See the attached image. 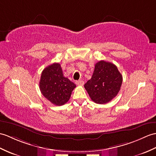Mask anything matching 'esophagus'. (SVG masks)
Returning a JSON list of instances; mask_svg holds the SVG:
<instances>
[{
    "label": "esophagus",
    "mask_w": 156,
    "mask_h": 156,
    "mask_svg": "<svg viewBox=\"0 0 156 156\" xmlns=\"http://www.w3.org/2000/svg\"><path fill=\"white\" fill-rule=\"evenodd\" d=\"M76 84L78 86H83L84 84V82L82 80H79L76 81Z\"/></svg>",
    "instance_id": "esophagus-1"
}]
</instances>
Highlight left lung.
Returning <instances> with one entry per match:
<instances>
[{"label":"left lung","instance_id":"1","mask_svg":"<svg viewBox=\"0 0 156 156\" xmlns=\"http://www.w3.org/2000/svg\"><path fill=\"white\" fill-rule=\"evenodd\" d=\"M122 84V76L115 64L100 60L95 64L91 79L84 88L96 104H104L117 96Z\"/></svg>","mask_w":156,"mask_h":156}]
</instances>
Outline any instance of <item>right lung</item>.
Wrapping results in <instances>:
<instances>
[{"label": "right lung", "mask_w": 156, "mask_h": 156, "mask_svg": "<svg viewBox=\"0 0 156 156\" xmlns=\"http://www.w3.org/2000/svg\"><path fill=\"white\" fill-rule=\"evenodd\" d=\"M39 86L47 100L56 106H62L69 100L76 84L64 76L59 63H54L43 70Z\"/></svg>", "instance_id": "1"}]
</instances>
